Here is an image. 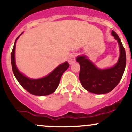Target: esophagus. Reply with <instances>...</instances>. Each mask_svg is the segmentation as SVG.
<instances>
[{"label": "esophagus", "instance_id": "obj_1", "mask_svg": "<svg viewBox=\"0 0 132 132\" xmlns=\"http://www.w3.org/2000/svg\"><path fill=\"white\" fill-rule=\"evenodd\" d=\"M68 62H69V64L72 65L73 63H74L76 62V58H75V54H71L69 56L68 58Z\"/></svg>", "mask_w": 132, "mask_h": 132}]
</instances>
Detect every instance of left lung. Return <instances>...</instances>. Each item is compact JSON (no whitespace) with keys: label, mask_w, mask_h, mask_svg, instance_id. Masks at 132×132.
Returning a JSON list of instances; mask_svg holds the SVG:
<instances>
[{"label":"left lung","mask_w":132,"mask_h":132,"mask_svg":"<svg viewBox=\"0 0 132 132\" xmlns=\"http://www.w3.org/2000/svg\"><path fill=\"white\" fill-rule=\"evenodd\" d=\"M112 35L117 41L120 49L119 57L114 66L100 69L85 55L78 56L76 62L80 65L79 79L83 88L96 94L110 92L118 85L125 72L126 63V52L121 39L113 31Z\"/></svg>","instance_id":"obj_1"}]
</instances>
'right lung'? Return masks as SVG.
<instances>
[{
	"instance_id": "obj_1",
	"label": "right lung",
	"mask_w": 132,
	"mask_h": 132,
	"mask_svg": "<svg viewBox=\"0 0 132 132\" xmlns=\"http://www.w3.org/2000/svg\"><path fill=\"white\" fill-rule=\"evenodd\" d=\"M22 33L20 34L15 40L11 52V61L14 75L22 87L31 94L38 96H47L53 93L58 88V85L60 81L61 77L64 72L68 69L69 64L67 62H65V63L60 65L56 67L51 72L44 78H39V79H31L26 76L24 74L19 71L15 62V47H16V40Z\"/></svg>"
}]
</instances>
